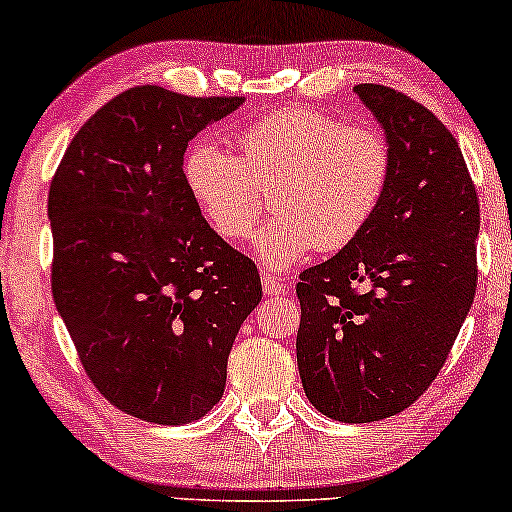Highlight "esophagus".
Listing matches in <instances>:
<instances>
[{"label": "esophagus", "mask_w": 512, "mask_h": 512, "mask_svg": "<svg viewBox=\"0 0 512 512\" xmlns=\"http://www.w3.org/2000/svg\"><path fill=\"white\" fill-rule=\"evenodd\" d=\"M262 291L267 293V296H279V293H286L289 291V286L284 284L281 279H276V276H262Z\"/></svg>", "instance_id": "obj_1"}]
</instances>
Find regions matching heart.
Here are the masks:
<instances>
[{
  "instance_id": "1",
  "label": "heart",
  "mask_w": 512,
  "mask_h": 512,
  "mask_svg": "<svg viewBox=\"0 0 512 512\" xmlns=\"http://www.w3.org/2000/svg\"><path fill=\"white\" fill-rule=\"evenodd\" d=\"M243 156L197 142L182 163L192 202L216 236L248 238L272 190L276 219L255 236L269 269H289L313 250L334 252L366 231L395 168L390 139L370 125L313 108H284L238 137Z\"/></svg>"
}]
</instances>
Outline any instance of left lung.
<instances>
[{
    "mask_svg": "<svg viewBox=\"0 0 512 512\" xmlns=\"http://www.w3.org/2000/svg\"><path fill=\"white\" fill-rule=\"evenodd\" d=\"M354 93L383 125L395 168L366 231L301 274L296 356L317 411L368 424L424 395L460 334L477 293L479 199L431 110L380 84Z\"/></svg>",
    "mask_w": 512,
    "mask_h": 512,
    "instance_id": "1",
    "label": "left lung"
}]
</instances>
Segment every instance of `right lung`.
Returning <instances> with one entry per match:
<instances>
[{"label":"right lung","instance_id":"1","mask_svg":"<svg viewBox=\"0 0 512 512\" xmlns=\"http://www.w3.org/2000/svg\"><path fill=\"white\" fill-rule=\"evenodd\" d=\"M243 101L129 88L74 134L50 182L57 313L96 390L151 424L219 402L262 301L255 262L211 231L182 178L187 142Z\"/></svg>","mask_w":512,"mask_h":512}]
</instances>
